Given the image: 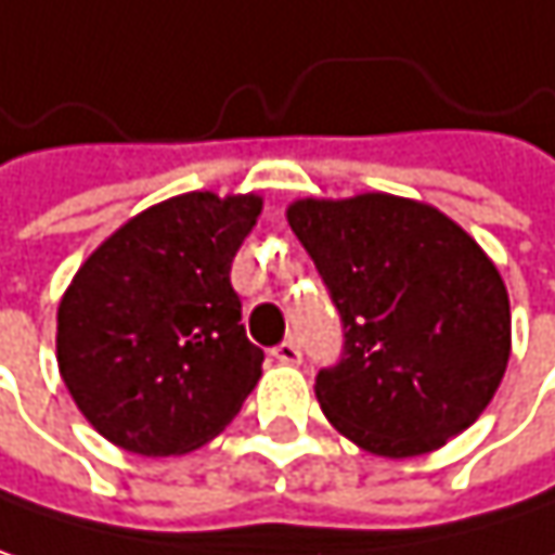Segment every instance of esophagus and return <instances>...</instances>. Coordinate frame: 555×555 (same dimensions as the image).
I'll use <instances>...</instances> for the list:
<instances>
[{
  "instance_id": "obj_1",
  "label": "esophagus",
  "mask_w": 555,
  "mask_h": 555,
  "mask_svg": "<svg viewBox=\"0 0 555 555\" xmlns=\"http://www.w3.org/2000/svg\"><path fill=\"white\" fill-rule=\"evenodd\" d=\"M273 359L282 362V365H298L301 362V346L295 339H285V343H279L276 349H273Z\"/></svg>"
}]
</instances>
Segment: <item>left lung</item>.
Returning a JSON list of instances; mask_svg holds the SVG:
<instances>
[{
    "label": "left lung",
    "mask_w": 555,
    "mask_h": 555,
    "mask_svg": "<svg viewBox=\"0 0 555 555\" xmlns=\"http://www.w3.org/2000/svg\"><path fill=\"white\" fill-rule=\"evenodd\" d=\"M288 225L343 321V356L314 384L330 423L380 457L474 426L512 352L508 292L477 241L390 193L298 199Z\"/></svg>",
    "instance_id": "8db88e82"
}]
</instances>
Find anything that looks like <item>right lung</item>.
Masks as SVG:
<instances>
[{"instance_id":"obj_1","label":"right lung","mask_w":555,"mask_h":555,"mask_svg":"<svg viewBox=\"0 0 555 555\" xmlns=\"http://www.w3.org/2000/svg\"><path fill=\"white\" fill-rule=\"evenodd\" d=\"M254 193H183L117 228L66 288L56 362L81 416L142 457L186 454L237 416L263 349L241 324L231 260Z\"/></svg>"}]
</instances>
